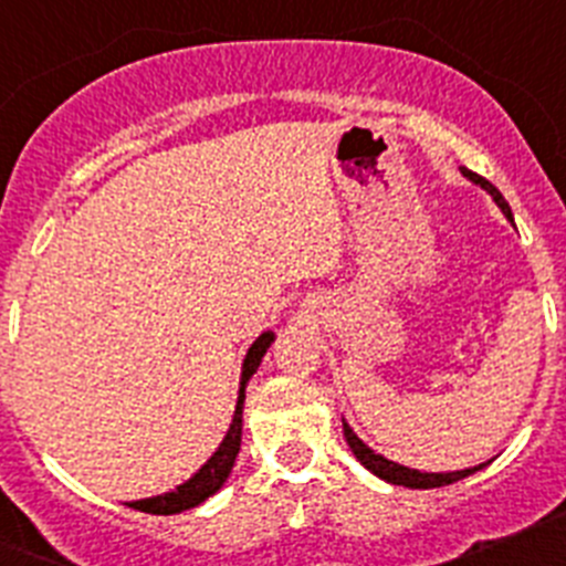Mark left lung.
Instances as JSON below:
<instances>
[{"instance_id":"left-lung-1","label":"left lung","mask_w":566,"mask_h":566,"mask_svg":"<svg viewBox=\"0 0 566 566\" xmlns=\"http://www.w3.org/2000/svg\"><path fill=\"white\" fill-rule=\"evenodd\" d=\"M462 175L468 178V181L476 184V187H482L484 192H488L490 198L496 201V207L502 209L504 218H507V221H513V212H510L507 201H504V195L499 192V189L493 187L488 178H482V175H476V172H470V169H464V167H462ZM343 433H345V442H348V448H352V453L359 459V464H365V468L371 470L374 476L385 479V482H391V484H402V488H413V490L444 488V484L459 482V479L470 476V473H476V470L484 468V464H476V468L453 470V473H422V470L405 468V464H397V462H391V459L379 457L377 451H371V448H368V444H365L363 439L352 431V424L345 422V419H343Z\"/></svg>"}]
</instances>
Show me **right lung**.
Instances as JSON below:
<instances>
[{"label": "right lung", "mask_w": 566, "mask_h": 566, "mask_svg": "<svg viewBox=\"0 0 566 566\" xmlns=\"http://www.w3.org/2000/svg\"><path fill=\"white\" fill-rule=\"evenodd\" d=\"M274 343L272 332H263L249 348L247 359H243V371H240V391H238V405H234V417L232 424H229L227 437L218 444V451L207 459L198 473L192 479H187L184 484H178L169 493H161V496L142 499V502H129V507L142 510V513H153V516H172V513H181V510L198 507L201 502H207L209 496H214L218 490L223 488V482L229 479L234 468V459H238L240 451V433H243V399H247V382L252 379V374L258 371L260 359L266 354L269 345Z\"/></svg>", "instance_id": "1"}]
</instances>
